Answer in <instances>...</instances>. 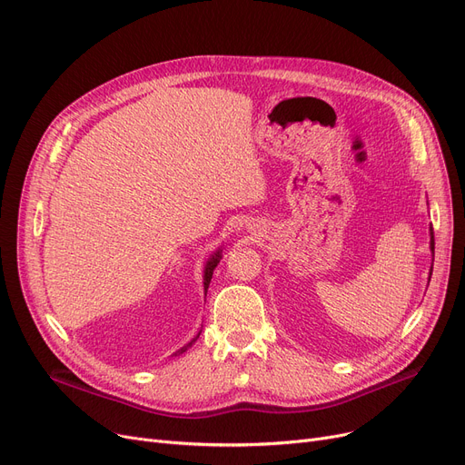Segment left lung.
<instances>
[{
	"instance_id": "left-lung-1",
	"label": "left lung",
	"mask_w": 465,
	"mask_h": 465,
	"mask_svg": "<svg viewBox=\"0 0 465 465\" xmlns=\"http://www.w3.org/2000/svg\"><path fill=\"white\" fill-rule=\"evenodd\" d=\"M430 232H431V241H430V249H431V252H433V249H435V241H433V228H430Z\"/></svg>"
}]
</instances>
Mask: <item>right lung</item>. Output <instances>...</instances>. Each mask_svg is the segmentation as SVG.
Returning <instances> with one entry per match:
<instances>
[{"label": "right lung", "instance_id": "add662e5", "mask_svg": "<svg viewBox=\"0 0 465 465\" xmlns=\"http://www.w3.org/2000/svg\"><path fill=\"white\" fill-rule=\"evenodd\" d=\"M220 258H223V256H220V251L218 252H214L213 256H211V260L207 262V265H205V275H203V286H205V292H207V288H209V282H211V277H213V272H214V267H216V263L220 262ZM195 341V339H193ZM193 341H192V343H193ZM192 343H188L186 347H183L179 352H184Z\"/></svg>", "mask_w": 465, "mask_h": 465}]
</instances>
